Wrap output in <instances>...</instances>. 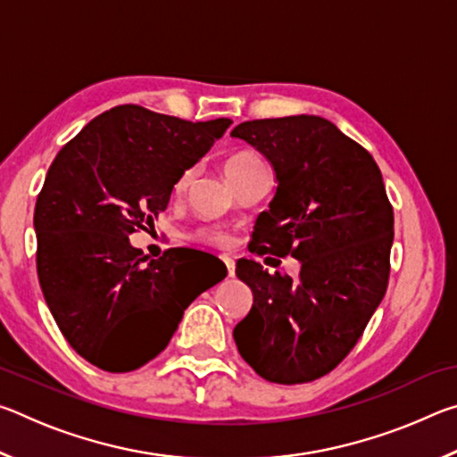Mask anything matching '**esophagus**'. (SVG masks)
I'll return each instance as SVG.
<instances>
[{
    "label": "esophagus",
    "instance_id": "1",
    "mask_svg": "<svg viewBox=\"0 0 457 457\" xmlns=\"http://www.w3.org/2000/svg\"><path fill=\"white\" fill-rule=\"evenodd\" d=\"M223 264H226V268H228V274L234 278V274H236V262L226 256V258H223Z\"/></svg>",
    "mask_w": 457,
    "mask_h": 457
}]
</instances>
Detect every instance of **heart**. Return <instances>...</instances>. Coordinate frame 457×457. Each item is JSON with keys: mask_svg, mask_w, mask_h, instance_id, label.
Wrapping results in <instances>:
<instances>
[{"mask_svg": "<svg viewBox=\"0 0 457 457\" xmlns=\"http://www.w3.org/2000/svg\"><path fill=\"white\" fill-rule=\"evenodd\" d=\"M264 165L262 163V159L258 154H253L252 151H236L228 154V159L223 161V171H226L228 179L234 181L236 177L244 175L245 171H250L253 167H260ZM189 177L191 171H183L179 175V179L175 183V191L181 193L185 187H187L189 183ZM191 239H195L199 244H205V245H213V247H226L229 244V237L223 234L220 229H213V228H199L191 234Z\"/></svg>", "mask_w": 457, "mask_h": 457, "instance_id": "1", "label": "heart"}]
</instances>
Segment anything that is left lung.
<instances>
[{
	"mask_svg": "<svg viewBox=\"0 0 457 457\" xmlns=\"http://www.w3.org/2000/svg\"><path fill=\"white\" fill-rule=\"evenodd\" d=\"M278 179L250 252L300 260L296 278L239 260L253 304L234 328L237 351L266 381L311 383L357 345L391 272L393 207L367 149L314 114L247 120L231 130Z\"/></svg>",
	"mask_w": 457,
	"mask_h": 457,
	"instance_id": "1",
	"label": "left lung"
}]
</instances>
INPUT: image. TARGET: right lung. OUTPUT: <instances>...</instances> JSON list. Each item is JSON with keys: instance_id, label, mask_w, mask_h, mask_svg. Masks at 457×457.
Segmentation results:
<instances>
[{"instance_id": "obj_1", "label": "right lung", "mask_w": 457, "mask_h": 457, "mask_svg": "<svg viewBox=\"0 0 457 457\" xmlns=\"http://www.w3.org/2000/svg\"><path fill=\"white\" fill-rule=\"evenodd\" d=\"M229 119L191 122L120 104L62 146L34 210L46 304L72 349L129 373L165 349L185 308L221 282L191 280L185 247L149 260L129 244L165 210L179 175L226 133Z\"/></svg>"}]
</instances>
